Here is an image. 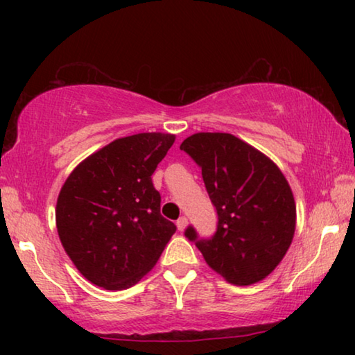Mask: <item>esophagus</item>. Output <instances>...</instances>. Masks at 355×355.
<instances>
[{"instance_id": "obj_1", "label": "esophagus", "mask_w": 355, "mask_h": 355, "mask_svg": "<svg viewBox=\"0 0 355 355\" xmlns=\"http://www.w3.org/2000/svg\"><path fill=\"white\" fill-rule=\"evenodd\" d=\"M177 227H178L180 232H184V228L188 227V219H186L184 216H182V218L177 220Z\"/></svg>"}]
</instances>
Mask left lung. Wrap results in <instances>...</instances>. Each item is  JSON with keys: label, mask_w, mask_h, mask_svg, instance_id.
I'll return each instance as SVG.
<instances>
[{"label": "left lung", "mask_w": 355, "mask_h": 355, "mask_svg": "<svg viewBox=\"0 0 355 355\" xmlns=\"http://www.w3.org/2000/svg\"><path fill=\"white\" fill-rule=\"evenodd\" d=\"M202 169L218 211L208 239L188 227L208 266L233 285H252L271 274L296 230V203L284 173L266 155L228 133H197L182 142Z\"/></svg>", "instance_id": "obj_1"}]
</instances>
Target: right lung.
Instances as JSON below:
<instances>
[{
	"label": "right lung",
	"instance_id": "1",
	"mask_svg": "<svg viewBox=\"0 0 355 355\" xmlns=\"http://www.w3.org/2000/svg\"><path fill=\"white\" fill-rule=\"evenodd\" d=\"M175 136L139 133L87 156L58 197L59 239L78 271L106 290L137 284L175 233L152 175Z\"/></svg>",
	"mask_w": 355,
	"mask_h": 355
}]
</instances>
